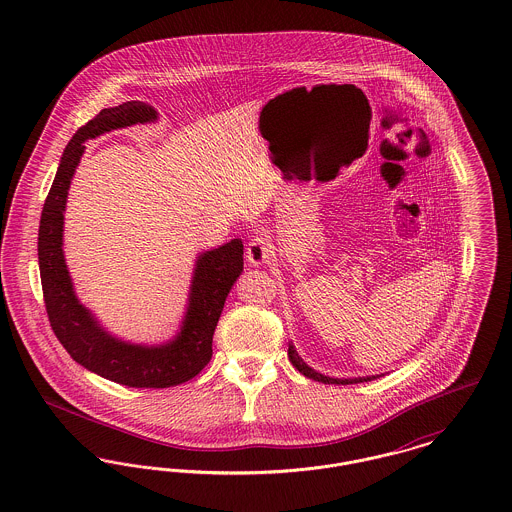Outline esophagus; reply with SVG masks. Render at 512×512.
Masks as SVG:
<instances>
[{"label": "esophagus", "instance_id": "obj_1", "mask_svg": "<svg viewBox=\"0 0 512 512\" xmlns=\"http://www.w3.org/2000/svg\"><path fill=\"white\" fill-rule=\"evenodd\" d=\"M270 253H272V249H270L267 238L263 234H257V236L251 238V242L245 249V259H247L249 265L261 267V265L268 263Z\"/></svg>", "mask_w": 512, "mask_h": 512}]
</instances>
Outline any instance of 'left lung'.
Returning a JSON list of instances; mask_svg holds the SVG:
<instances>
[{"instance_id":"1","label":"left lung","mask_w":512,"mask_h":512,"mask_svg":"<svg viewBox=\"0 0 512 512\" xmlns=\"http://www.w3.org/2000/svg\"><path fill=\"white\" fill-rule=\"evenodd\" d=\"M288 357H290V361H292V365L303 374V376H307V378H311V380H315V382H322V384H361V382H368V380H374V378H378V374L376 376H359V378H330V376H324V374H320L317 372L315 368H311V366L307 365L301 357H299V353L295 351V347H293L292 343H290V347H288Z\"/></svg>"}]
</instances>
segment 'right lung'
<instances>
[{"label": "right lung", "mask_w": 512, "mask_h": 512, "mask_svg": "<svg viewBox=\"0 0 512 512\" xmlns=\"http://www.w3.org/2000/svg\"><path fill=\"white\" fill-rule=\"evenodd\" d=\"M157 121V111L144 101H126L99 111L80 126L65 147L51 184L38 230V265L51 328L78 365L128 388H171L192 380L213 355V334L224 301L244 270L240 238L203 251L195 259L188 307L180 332L161 345H142L115 338L74 293L63 253V220L74 171L84 142L138 122Z\"/></svg>", "instance_id": "obj_1"}]
</instances>
